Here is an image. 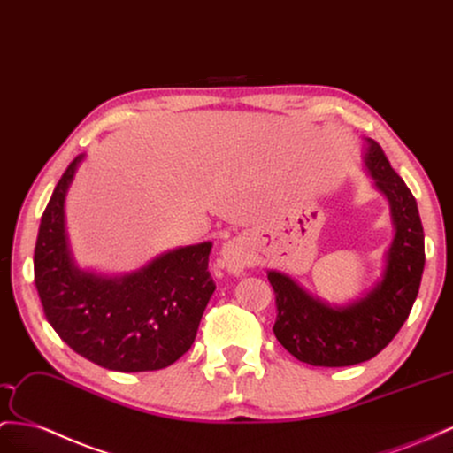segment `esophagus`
<instances>
[{
    "mask_svg": "<svg viewBox=\"0 0 453 453\" xmlns=\"http://www.w3.org/2000/svg\"><path fill=\"white\" fill-rule=\"evenodd\" d=\"M219 257H222L224 268L234 275H241L252 264V254L249 250L247 241L241 237L229 239L227 242H224Z\"/></svg>",
    "mask_w": 453,
    "mask_h": 453,
    "instance_id": "esophagus-1",
    "label": "esophagus"
}]
</instances>
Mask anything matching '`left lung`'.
<instances>
[{"instance_id":"1","label":"left lung","mask_w":453,"mask_h":453,"mask_svg":"<svg viewBox=\"0 0 453 453\" xmlns=\"http://www.w3.org/2000/svg\"><path fill=\"white\" fill-rule=\"evenodd\" d=\"M364 147V166L387 196L394 227L380 280L354 303L337 306L310 295L287 273L268 272L277 306L275 337L310 365L344 367L377 356L396 337L419 293L425 235L415 196L377 142L367 137Z\"/></svg>"}]
</instances>
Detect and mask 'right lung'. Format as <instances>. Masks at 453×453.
Here are the masks:
<instances>
[{
    "label": "right lung",
    "instance_id": "obj_1",
    "mask_svg": "<svg viewBox=\"0 0 453 453\" xmlns=\"http://www.w3.org/2000/svg\"><path fill=\"white\" fill-rule=\"evenodd\" d=\"M84 157L68 165L40 222L34 281L43 314L76 354L101 367L124 373L168 367L191 348L216 288L208 272L212 242L166 250L124 275L78 268L65 201Z\"/></svg>",
    "mask_w": 453,
    "mask_h": 453
}]
</instances>
